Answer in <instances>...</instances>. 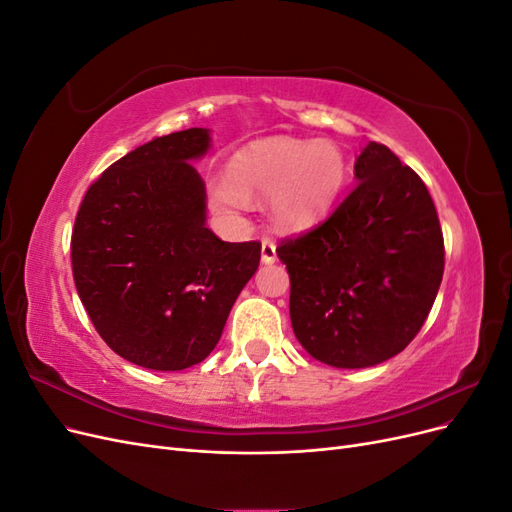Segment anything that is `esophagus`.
Here are the masks:
<instances>
[{
    "instance_id": "obj_1",
    "label": "esophagus",
    "mask_w": 512,
    "mask_h": 512,
    "mask_svg": "<svg viewBox=\"0 0 512 512\" xmlns=\"http://www.w3.org/2000/svg\"><path fill=\"white\" fill-rule=\"evenodd\" d=\"M260 256L265 265H273L277 260V252H275V243L271 239H262V247H260Z\"/></svg>"
}]
</instances>
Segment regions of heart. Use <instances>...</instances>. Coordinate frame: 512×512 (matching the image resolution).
Returning a JSON list of instances; mask_svg holds the SVG:
<instances>
[{"mask_svg": "<svg viewBox=\"0 0 512 512\" xmlns=\"http://www.w3.org/2000/svg\"><path fill=\"white\" fill-rule=\"evenodd\" d=\"M348 179V160L339 145L305 138H267L243 149L209 181L211 205L235 213L252 196H269L273 220L288 230H305L331 211Z\"/></svg>", "mask_w": 512, "mask_h": 512, "instance_id": "1", "label": "heart"}]
</instances>
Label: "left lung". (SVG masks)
Returning <instances> with one entry per match:
<instances>
[{
	"label": "left lung",
	"instance_id": "8db88e82",
	"mask_svg": "<svg viewBox=\"0 0 512 512\" xmlns=\"http://www.w3.org/2000/svg\"><path fill=\"white\" fill-rule=\"evenodd\" d=\"M354 190L327 220L284 239L290 320L316 361L361 369L404 350L427 320L444 273V239L427 185L369 143Z\"/></svg>",
	"mask_w": 512,
	"mask_h": 512
}]
</instances>
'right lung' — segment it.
<instances>
[{"label": "right lung", "instance_id": "add662e5", "mask_svg": "<svg viewBox=\"0 0 512 512\" xmlns=\"http://www.w3.org/2000/svg\"><path fill=\"white\" fill-rule=\"evenodd\" d=\"M205 128L136 147L89 185L72 230V275L96 331L123 359L156 371L205 361L260 243H226L207 228V192L192 160Z\"/></svg>", "mask_w": 512, "mask_h": 512}]
</instances>
